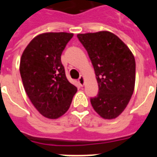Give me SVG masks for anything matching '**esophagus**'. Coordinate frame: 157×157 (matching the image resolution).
<instances>
[{
	"instance_id": "obj_1",
	"label": "esophagus",
	"mask_w": 157,
	"mask_h": 157,
	"mask_svg": "<svg viewBox=\"0 0 157 157\" xmlns=\"http://www.w3.org/2000/svg\"><path fill=\"white\" fill-rule=\"evenodd\" d=\"M78 82H79V84H80V85H81V86H84V84H85V78H84L83 76H80V77H79Z\"/></svg>"
}]
</instances>
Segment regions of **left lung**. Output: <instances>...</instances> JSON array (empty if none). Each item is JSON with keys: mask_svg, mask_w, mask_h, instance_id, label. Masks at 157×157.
Instances as JSON below:
<instances>
[{"mask_svg": "<svg viewBox=\"0 0 157 157\" xmlns=\"http://www.w3.org/2000/svg\"><path fill=\"white\" fill-rule=\"evenodd\" d=\"M89 54L95 71L98 93L90 98L101 117L114 119L125 109L134 93L135 59L128 46L113 33L77 35Z\"/></svg>", "mask_w": 157, "mask_h": 157, "instance_id": "left-lung-1", "label": "left lung"}]
</instances>
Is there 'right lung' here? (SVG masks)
Returning a JSON list of instances; mask_svg holds the SVG:
<instances>
[{
    "label": "right lung",
    "instance_id": "add662e5",
    "mask_svg": "<svg viewBox=\"0 0 157 157\" xmlns=\"http://www.w3.org/2000/svg\"><path fill=\"white\" fill-rule=\"evenodd\" d=\"M72 33H46L31 40L19 71L28 98L40 114L57 119L69 109L77 88L67 81L61 54Z\"/></svg>",
    "mask_w": 157,
    "mask_h": 157
}]
</instances>
